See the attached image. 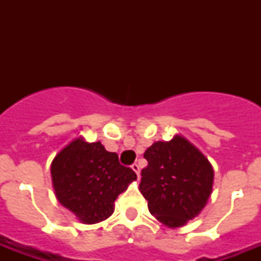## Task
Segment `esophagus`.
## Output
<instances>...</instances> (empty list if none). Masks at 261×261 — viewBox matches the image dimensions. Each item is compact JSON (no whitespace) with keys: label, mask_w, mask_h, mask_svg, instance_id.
Here are the masks:
<instances>
[{"label":"esophagus","mask_w":261,"mask_h":261,"mask_svg":"<svg viewBox=\"0 0 261 261\" xmlns=\"http://www.w3.org/2000/svg\"><path fill=\"white\" fill-rule=\"evenodd\" d=\"M131 169H133V171L135 172V173H137V176H138L139 177V165L137 163H134L133 164V165H131Z\"/></svg>","instance_id":"esophagus-1"}]
</instances>
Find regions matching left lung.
<instances>
[{
  "instance_id": "1",
  "label": "left lung",
  "mask_w": 261,
  "mask_h": 261,
  "mask_svg": "<svg viewBox=\"0 0 261 261\" xmlns=\"http://www.w3.org/2000/svg\"><path fill=\"white\" fill-rule=\"evenodd\" d=\"M143 157L139 191L151 215L168 227L184 226L206 206L214 171L199 149L181 135L154 142Z\"/></svg>"
}]
</instances>
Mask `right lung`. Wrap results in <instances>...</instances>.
<instances>
[{
    "instance_id": "obj_1",
    "label": "right lung",
    "mask_w": 261,
    "mask_h": 261,
    "mask_svg": "<svg viewBox=\"0 0 261 261\" xmlns=\"http://www.w3.org/2000/svg\"><path fill=\"white\" fill-rule=\"evenodd\" d=\"M51 177L59 203L81 222L92 225L112 215L114 202L137 174L120 165L118 154L100 142L77 138L55 155Z\"/></svg>"
}]
</instances>
